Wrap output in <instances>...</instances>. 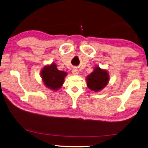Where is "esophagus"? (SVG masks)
Masks as SVG:
<instances>
[{
	"label": "esophagus",
	"instance_id": "esophagus-1",
	"mask_svg": "<svg viewBox=\"0 0 148 148\" xmlns=\"http://www.w3.org/2000/svg\"><path fill=\"white\" fill-rule=\"evenodd\" d=\"M72 74H73V75H77L79 74L78 70L75 68L73 69V70H72Z\"/></svg>",
	"mask_w": 148,
	"mask_h": 148
}]
</instances>
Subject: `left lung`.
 Instances as JSON below:
<instances>
[{"instance_id":"8db88e82","label":"left lung","mask_w":148,"mask_h":148,"mask_svg":"<svg viewBox=\"0 0 148 148\" xmlns=\"http://www.w3.org/2000/svg\"><path fill=\"white\" fill-rule=\"evenodd\" d=\"M109 80L108 72L99 66H95L93 71L86 77L87 87L95 92H99L103 89L108 84Z\"/></svg>"}]
</instances>
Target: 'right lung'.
<instances>
[{
  "instance_id": "right-lung-1",
  "label": "right lung",
  "mask_w": 148,
  "mask_h": 148,
  "mask_svg": "<svg viewBox=\"0 0 148 148\" xmlns=\"http://www.w3.org/2000/svg\"><path fill=\"white\" fill-rule=\"evenodd\" d=\"M40 75L44 86L52 91H57L64 84V77L66 76V72L57 69L55 62L46 65L42 68Z\"/></svg>"
}]
</instances>
